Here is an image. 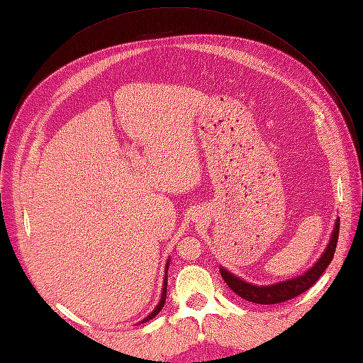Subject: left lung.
<instances>
[{
    "instance_id": "8db88e82",
    "label": "left lung",
    "mask_w": 363,
    "mask_h": 363,
    "mask_svg": "<svg viewBox=\"0 0 363 363\" xmlns=\"http://www.w3.org/2000/svg\"><path fill=\"white\" fill-rule=\"evenodd\" d=\"M338 230H340V218L335 219L330 241L325 249H323V253L320 255V257L306 272H303L301 275H297L294 278L279 281L269 285H256L234 275L233 272L223 268V266H220L219 272L225 279V282L228 284V287H230L235 294L242 297L244 300H249L257 304H277V303L291 300L306 290H309L319 279V277L323 274V271L328 268V264L331 263L335 253Z\"/></svg>"
}]
</instances>
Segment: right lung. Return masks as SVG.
Returning <instances> with one entry per match:
<instances>
[{"instance_id":"add662e5","label":"right lung","mask_w":363,"mask_h":363,"mask_svg":"<svg viewBox=\"0 0 363 363\" xmlns=\"http://www.w3.org/2000/svg\"><path fill=\"white\" fill-rule=\"evenodd\" d=\"M169 262H170V259H167V262H166V269H164V279H163V290H162V296H160V300H159V303H157V306L152 309V312L150 313V315H147L141 322H138L137 325H140V323H144V322H147V320H150V319H152L155 318L162 309H163V306H164V301H166V293H167V269H169Z\"/></svg>"}]
</instances>
